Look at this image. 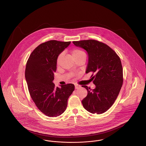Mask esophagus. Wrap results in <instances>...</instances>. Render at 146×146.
Segmentation results:
<instances>
[{
    "mask_svg": "<svg viewBox=\"0 0 146 146\" xmlns=\"http://www.w3.org/2000/svg\"><path fill=\"white\" fill-rule=\"evenodd\" d=\"M80 86H79V85H75V88L76 89H78L79 88H80Z\"/></svg>",
    "mask_w": 146,
    "mask_h": 146,
    "instance_id": "1",
    "label": "esophagus"
}]
</instances>
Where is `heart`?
<instances>
[{"label":"heart","instance_id":"heart-1","mask_svg":"<svg viewBox=\"0 0 146 146\" xmlns=\"http://www.w3.org/2000/svg\"><path fill=\"white\" fill-rule=\"evenodd\" d=\"M72 56L74 58H78V57H80V56H82L83 55H85V53L83 51H82L80 49H74L72 52ZM62 56V54H61L60 55H59V56L58 58L57 59V62L58 63L60 58Z\"/></svg>","mask_w":146,"mask_h":146}]
</instances>
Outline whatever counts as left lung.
Masks as SVG:
<instances>
[{"mask_svg":"<svg viewBox=\"0 0 146 146\" xmlns=\"http://www.w3.org/2000/svg\"><path fill=\"white\" fill-rule=\"evenodd\" d=\"M73 43L88 52L86 73L93 72L91 79L96 85L94 90L86 85L82 86L88 91L87 96L82 100V105L92 113H103L113 105L122 86L120 58L110 47L99 41L88 40Z\"/></svg>","mask_w":146,"mask_h":146,"instance_id":"1","label":"left lung"}]
</instances>
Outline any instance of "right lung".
<instances>
[{
	"label": "right lung",
	"instance_id": "obj_1",
	"mask_svg": "<svg viewBox=\"0 0 146 146\" xmlns=\"http://www.w3.org/2000/svg\"><path fill=\"white\" fill-rule=\"evenodd\" d=\"M70 43L56 40L43 43L31 52L27 62L25 77L30 95L37 108L47 116H58L64 113L74 90L72 84L56 88L52 82L58 55Z\"/></svg>",
	"mask_w": 146,
	"mask_h": 146
}]
</instances>
